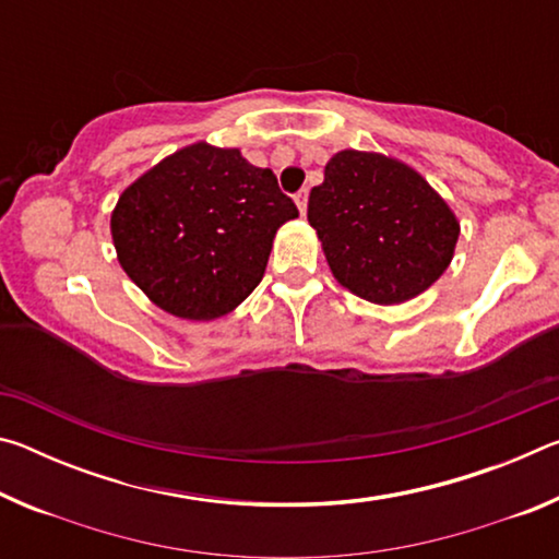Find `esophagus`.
<instances>
[{"label": "esophagus", "mask_w": 559, "mask_h": 559, "mask_svg": "<svg viewBox=\"0 0 559 559\" xmlns=\"http://www.w3.org/2000/svg\"><path fill=\"white\" fill-rule=\"evenodd\" d=\"M296 204H298V212L306 216V212H308V189H300V192L296 194Z\"/></svg>", "instance_id": "34e87169"}]
</instances>
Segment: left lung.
I'll return each instance as SVG.
<instances>
[{"label": "left lung", "instance_id": "obj_1", "mask_svg": "<svg viewBox=\"0 0 559 559\" xmlns=\"http://www.w3.org/2000/svg\"><path fill=\"white\" fill-rule=\"evenodd\" d=\"M308 222L328 266L355 296L394 306L449 269L459 222L416 169L400 159L343 150L310 189Z\"/></svg>", "mask_w": 559, "mask_h": 559}]
</instances>
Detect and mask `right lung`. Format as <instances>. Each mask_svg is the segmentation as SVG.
<instances>
[{
	"label": "right lung",
	"mask_w": 559,
	"mask_h": 559,
	"mask_svg": "<svg viewBox=\"0 0 559 559\" xmlns=\"http://www.w3.org/2000/svg\"><path fill=\"white\" fill-rule=\"evenodd\" d=\"M298 210L271 169L194 143L135 179L110 216L118 261L167 313L214 320L259 286L278 226Z\"/></svg>",
	"instance_id": "1"
}]
</instances>
